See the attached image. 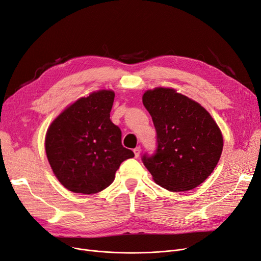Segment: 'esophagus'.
<instances>
[{
	"instance_id": "obj_1",
	"label": "esophagus",
	"mask_w": 261,
	"mask_h": 261,
	"mask_svg": "<svg viewBox=\"0 0 261 261\" xmlns=\"http://www.w3.org/2000/svg\"><path fill=\"white\" fill-rule=\"evenodd\" d=\"M140 152H141V149H140V147H137V148H135V149H134V153H135V158H139V155H140Z\"/></svg>"
}]
</instances>
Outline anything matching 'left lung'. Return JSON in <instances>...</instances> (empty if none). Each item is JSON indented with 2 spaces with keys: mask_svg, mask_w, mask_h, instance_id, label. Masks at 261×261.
<instances>
[{
  "mask_svg": "<svg viewBox=\"0 0 261 261\" xmlns=\"http://www.w3.org/2000/svg\"><path fill=\"white\" fill-rule=\"evenodd\" d=\"M142 102L156 129L155 153L142 156L153 180L170 192H186L200 185L220 161L223 136L200 103L174 89L148 90Z\"/></svg>",
  "mask_w": 261,
  "mask_h": 261,
  "instance_id": "obj_1",
  "label": "left lung"
}]
</instances>
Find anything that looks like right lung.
Instances as JSON below:
<instances>
[{
    "label": "right lung",
    "instance_id": "add662e5",
    "mask_svg": "<svg viewBox=\"0 0 261 261\" xmlns=\"http://www.w3.org/2000/svg\"><path fill=\"white\" fill-rule=\"evenodd\" d=\"M114 92L100 90L67 107L49 126L45 149L52 171L70 192L95 194L114 180L122 162L135 156L110 120Z\"/></svg>",
    "mask_w": 261,
    "mask_h": 261
}]
</instances>
